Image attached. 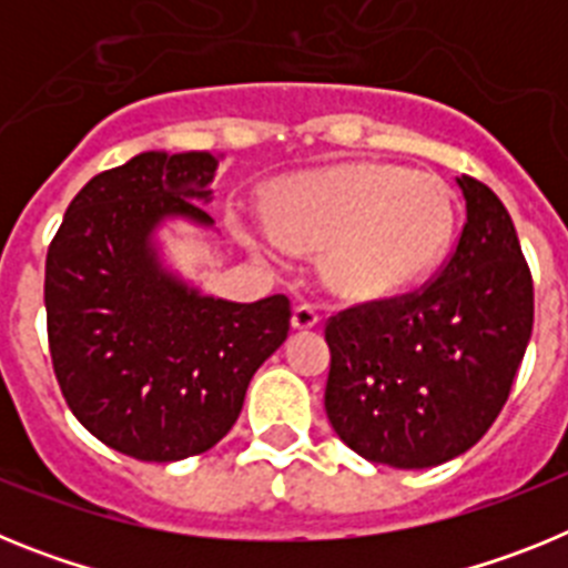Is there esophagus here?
<instances>
[{"label": "esophagus", "mask_w": 568, "mask_h": 568, "mask_svg": "<svg viewBox=\"0 0 568 568\" xmlns=\"http://www.w3.org/2000/svg\"><path fill=\"white\" fill-rule=\"evenodd\" d=\"M318 321H321L318 310L310 307V304H298V307L293 310V329H298V333L318 327Z\"/></svg>", "instance_id": "obj_1"}]
</instances>
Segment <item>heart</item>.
I'll use <instances>...</instances> for the list:
<instances>
[{"instance_id": "obj_1", "label": "heart", "mask_w": 568, "mask_h": 568, "mask_svg": "<svg viewBox=\"0 0 568 568\" xmlns=\"http://www.w3.org/2000/svg\"><path fill=\"white\" fill-rule=\"evenodd\" d=\"M270 222L295 250L321 255L333 295L369 304L433 273L455 235V195L440 179L395 164L353 162L281 179Z\"/></svg>"}]
</instances>
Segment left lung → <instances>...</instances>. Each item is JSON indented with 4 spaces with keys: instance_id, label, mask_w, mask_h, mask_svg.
<instances>
[{
    "instance_id": "obj_1",
    "label": "left lung",
    "mask_w": 568,
    "mask_h": 568,
    "mask_svg": "<svg viewBox=\"0 0 568 568\" xmlns=\"http://www.w3.org/2000/svg\"><path fill=\"white\" fill-rule=\"evenodd\" d=\"M466 224L438 278L327 324L324 409L353 453L429 469L478 444L509 398L535 318V293L504 202L460 175Z\"/></svg>"
}]
</instances>
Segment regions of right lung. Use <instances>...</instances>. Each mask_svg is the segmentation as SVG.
<instances>
[{
    "instance_id": "right-lung-1",
    "label": "right lung",
    "mask_w": 568,
    "mask_h": 568,
    "mask_svg": "<svg viewBox=\"0 0 568 568\" xmlns=\"http://www.w3.org/2000/svg\"><path fill=\"white\" fill-rule=\"evenodd\" d=\"M219 162L207 150H148L93 175L48 250V341L64 400L135 460L170 464L219 444L290 333L287 295L235 304L164 264V224L213 230L202 204Z\"/></svg>"
}]
</instances>
